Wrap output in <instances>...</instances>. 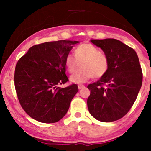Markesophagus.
I'll return each mask as SVG.
<instances>
[{
	"label": "esophagus",
	"instance_id": "34e87169",
	"mask_svg": "<svg viewBox=\"0 0 151 151\" xmlns=\"http://www.w3.org/2000/svg\"><path fill=\"white\" fill-rule=\"evenodd\" d=\"M84 87V85H83V84H79V85H78V88H79V89H83Z\"/></svg>",
	"mask_w": 151,
	"mask_h": 151
}]
</instances>
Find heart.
Segmentation results:
<instances>
[{
	"label": "heart",
	"instance_id": "1",
	"mask_svg": "<svg viewBox=\"0 0 151 151\" xmlns=\"http://www.w3.org/2000/svg\"><path fill=\"white\" fill-rule=\"evenodd\" d=\"M73 54H68L65 58V65L70 73L81 68L71 76L70 81L76 84L84 83L91 78H101L104 76L109 67V60L105 54L91 43L79 45Z\"/></svg>",
	"mask_w": 151,
	"mask_h": 151
}]
</instances>
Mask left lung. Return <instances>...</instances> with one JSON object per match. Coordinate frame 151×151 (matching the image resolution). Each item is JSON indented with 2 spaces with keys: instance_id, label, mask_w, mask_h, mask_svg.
I'll list each match as a JSON object with an SVG mask.
<instances>
[{
  "instance_id": "obj_1",
  "label": "left lung",
  "mask_w": 151,
  "mask_h": 151,
  "mask_svg": "<svg viewBox=\"0 0 151 151\" xmlns=\"http://www.w3.org/2000/svg\"><path fill=\"white\" fill-rule=\"evenodd\" d=\"M108 57L109 67L100 79L87 88L90 114L102 122L124 117L136 101L143 81L138 55L133 48L116 39L91 40Z\"/></svg>"
}]
</instances>
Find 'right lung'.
Returning a JSON list of instances; mask_svg holds the SVG:
<instances>
[{
	"instance_id": "obj_1",
	"label": "right lung",
	"mask_w": 151,
	"mask_h": 151,
	"mask_svg": "<svg viewBox=\"0 0 151 151\" xmlns=\"http://www.w3.org/2000/svg\"><path fill=\"white\" fill-rule=\"evenodd\" d=\"M78 41L47 42L31 47L15 66L14 84L20 104L27 115L45 124L58 122L67 114L78 91L69 81L65 58Z\"/></svg>"
}]
</instances>
